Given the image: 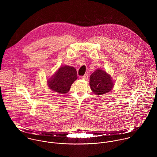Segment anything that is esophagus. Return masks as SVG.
I'll list each match as a JSON object with an SVG mask.
<instances>
[{"label": "esophagus", "mask_w": 157, "mask_h": 157, "mask_svg": "<svg viewBox=\"0 0 157 157\" xmlns=\"http://www.w3.org/2000/svg\"><path fill=\"white\" fill-rule=\"evenodd\" d=\"M81 79H85V80L87 79H88V74H85L84 76H81Z\"/></svg>", "instance_id": "esophagus-1"}]
</instances>
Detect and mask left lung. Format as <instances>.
I'll return each instance as SVG.
<instances>
[{"mask_svg": "<svg viewBox=\"0 0 157 157\" xmlns=\"http://www.w3.org/2000/svg\"><path fill=\"white\" fill-rule=\"evenodd\" d=\"M115 81L105 71L98 68L90 76L89 86L91 91L100 96L110 92L114 86Z\"/></svg>", "mask_w": 157, "mask_h": 157, "instance_id": "left-lung-1", "label": "left lung"}]
</instances>
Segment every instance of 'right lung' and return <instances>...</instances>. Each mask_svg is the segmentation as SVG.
<instances>
[{
  "instance_id": "add662e5",
  "label": "right lung",
  "mask_w": 157,
  "mask_h": 157,
  "mask_svg": "<svg viewBox=\"0 0 157 157\" xmlns=\"http://www.w3.org/2000/svg\"><path fill=\"white\" fill-rule=\"evenodd\" d=\"M77 72L73 66L62 65L47 79V84L52 91L58 94L68 93L73 83L77 79Z\"/></svg>"
}]
</instances>
